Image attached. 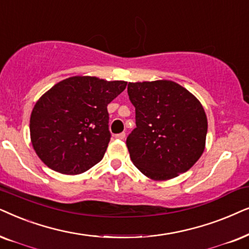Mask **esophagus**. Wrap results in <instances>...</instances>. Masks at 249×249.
Listing matches in <instances>:
<instances>
[{"instance_id": "esophagus-1", "label": "esophagus", "mask_w": 249, "mask_h": 249, "mask_svg": "<svg viewBox=\"0 0 249 249\" xmlns=\"http://www.w3.org/2000/svg\"><path fill=\"white\" fill-rule=\"evenodd\" d=\"M125 134L124 132H122V133H119V134H116V139H118V140H124L125 139Z\"/></svg>"}]
</instances>
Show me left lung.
<instances>
[{
	"instance_id": "obj_1",
	"label": "left lung",
	"mask_w": 249,
	"mask_h": 249,
	"mask_svg": "<svg viewBox=\"0 0 249 249\" xmlns=\"http://www.w3.org/2000/svg\"><path fill=\"white\" fill-rule=\"evenodd\" d=\"M137 127L126 139L131 160L155 181L177 178L203 155L207 117L199 100L178 83H128Z\"/></svg>"
}]
</instances>
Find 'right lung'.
<instances>
[{"mask_svg":"<svg viewBox=\"0 0 249 249\" xmlns=\"http://www.w3.org/2000/svg\"><path fill=\"white\" fill-rule=\"evenodd\" d=\"M127 82L72 76L45 92L29 122L33 148L51 170L84 173L104 158L110 141L107 106Z\"/></svg>","mask_w":249,"mask_h":249,"instance_id":"1","label":"right lung"}]
</instances>
